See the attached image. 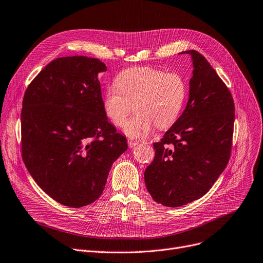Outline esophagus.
I'll list each match as a JSON object with an SVG mask.
<instances>
[{"label":"esophagus","mask_w":263,"mask_h":263,"mask_svg":"<svg viewBox=\"0 0 263 263\" xmlns=\"http://www.w3.org/2000/svg\"><path fill=\"white\" fill-rule=\"evenodd\" d=\"M137 144H139L137 142H132V141H129V142H128V145H129V147H130V148L135 147Z\"/></svg>","instance_id":"obj_1"}]
</instances>
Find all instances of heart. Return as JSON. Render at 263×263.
<instances>
[{
  "label": "heart",
  "instance_id": "1",
  "mask_svg": "<svg viewBox=\"0 0 263 263\" xmlns=\"http://www.w3.org/2000/svg\"><path fill=\"white\" fill-rule=\"evenodd\" d=\"M186 86L180 74L153 67H132L118 73L103 91V109L115 126L121 127L133 109L136 115L123 127L132 139L163 130L176 122L185 100Z\"/></svg>",
  "mask_w": 263,
  "mask_h": 263
}]
</instances>
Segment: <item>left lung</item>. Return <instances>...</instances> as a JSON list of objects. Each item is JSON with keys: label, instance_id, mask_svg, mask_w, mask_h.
<instances>
[{"label": "left lung", "instance_id": "left-lung-1", "mask_svg": "<svg viewBox=\"0 0 263 263\" xmlns=\"http://www.w3.org/2000/svg\"><path fill=\"white\" fill-rule=\"evenodd\" d=\"M191 54L193 77L186 107L160 142L146 168V187L155 201L180 206L202 197L226 168L232 145V96L203 55Z\"/></svg>", "mask_w": 263, "mask_h": 263}]
</instances>
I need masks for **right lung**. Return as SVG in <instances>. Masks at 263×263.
<instances>
[{
  "label": "right lung",
  "mask_w": 263,
  "mask_h": 263,
  "mask_svg": "<svg viewBox=\"0 0 263 263\" xmlns=\"http://www.w3.org/2000/svg\"><path fill=\"white\" fill-rule=\"evenodd\" d=\"M87 57L48 64L25 90L21 148L35 182L58 202L81 208L98 199L113 163L128 149L103 109L98 73Z\"/></svg>",
  "instance_id": "1"
}]
</instances>
